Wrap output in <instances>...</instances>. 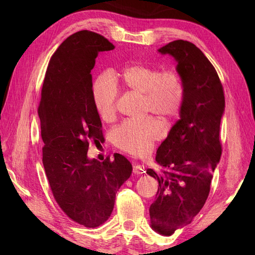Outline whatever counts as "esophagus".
Here are the masks:
<instances>
[{
    "instance_id": "obj_1",
    "label": "esophagus",
    "mask_w": 255,
    "mask_h": 255,
    "mask_svg": "<svg viewBox=\"0 0 255 255\" xmlns=\"http://www.w3.org/2000/svg\"><path fill=\"white\" fill-rule=\"evenodd\" d=\"M144 170V166L141 164H137L133 166V171L134 173H141Z\"/></svg>"
}]
</instances>
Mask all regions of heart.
Instances as JSON below:
<instances>
[{"mask_svg": "<svg viewBox=\"0 0 255 255\" xmlns=\"http://www.w3.org/2000/svg\"><path fill=\"white\" fill-rule=\"evenodd\" d=\"M121 86L142 97V113L157 115L169 121L179 115L185 97V86L175 70L161 71L159 68L134 64L118 73ZM118 90L109 74H100L92 84V101L104 121H112L117 114ZM163 135L160 123L153 117L128 120L112 130V141L118 149L132 155L149 153Z\"/></svg>", "mask_w": 255, "mask_h": 255, "instance_id": "1", "label": "heart"}]
</instances>
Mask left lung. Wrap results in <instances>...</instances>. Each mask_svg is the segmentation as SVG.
<instances>
[{
    "label": "left lung",
    "mask_w": 255,
    "mask_h": 255,
    "mask_svg": "<svg viewBox=\"0 0 255 255\" xmlns=\"http://www.w3.org/2000/svg\"><path fill=\"white\" fill-rule=\"evenodd\" d=\"M158 52L174 57L185 86L180 119L157 149L159 171L146 170L158 182L149 210L151 227L170 236L189 225L210 194L222 152L219 132L225 92L217 71L194 43L174 40Z\"/></svg>",
    "instance_id": "8db88e82"
}]
</instances>
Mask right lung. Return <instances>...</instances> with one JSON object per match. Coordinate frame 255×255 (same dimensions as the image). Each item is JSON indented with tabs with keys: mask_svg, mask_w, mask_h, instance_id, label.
Segmentation results:
<instances>
[{
	"mask_svg": "<svg viewBox=\"0 0 255 255\" xmlns=\"http://www.w3.org/2000/svg\"><path fill=\"white\" fill-rule=\"evenodd\" d=\"M114 49L90 30L69 36L50 59L38 107L42 163L53 197L69 218L86 228L109 219L116 192L133 170L119 153L103 161L87 156L90 141L104 140L92 101L91 70L100 52Z\"/></svg>",
	"mask_w": 255,
	"mask_h": 255,
	"instance_id": "add662e5",
	"label": "right lung"
}]
</instances>
